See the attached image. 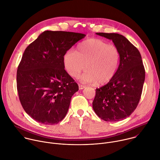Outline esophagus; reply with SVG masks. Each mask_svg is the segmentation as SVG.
I'll use <instances>...</instances> for the list:
<instances>
[{"mask_svg": "<svg viewBox=\"0 0 160 160\" xmlns=\"http://www.w3.org/2000/svg\"><path fill=\"white\" fill-rule=\"evenodd\" d=\"M78 87H79V89L80 90H82V89H83V88H85V86L84 85H81V84H79L78 85Z\"/></svg>", "mask_w": 160, "mask_h": 160, "instance_id": "esophagus-1", "label": "esophagus"}]
</instances>
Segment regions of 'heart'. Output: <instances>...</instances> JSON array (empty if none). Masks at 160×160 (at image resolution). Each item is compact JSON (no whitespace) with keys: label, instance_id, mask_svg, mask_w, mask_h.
Masks as SVG:
<instances>
[{"label":"heart","instance_id":"obj_1","mask_svg":"<svg viewBox=\"0 0 160 160\" xmlns=\"http://www.w3.org/2000/svg\"><path fill=\"white\" fill-rule=\"evenodd\" d=\"M66 70L71 77H81L84 83L104 85L116 74L120 52L115 45L99 38L87 39L79 43L75 52H68L63 58Z\"/></svg>","mask_w":160,"mask_h":160}]
</instances>
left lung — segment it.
<instances>
[{
    "mask_svg": "<svg viewBox=\"0 0 160 160\" xmlns=\"http://www.w3.org/2000/svg\"><path fill=\"white\" fill-rule=\"evenodd\" d=\"M111 40L120 52V64L114 77L96 89L92 102L96 115L106 122L128 117L138 106L145 80L141 55L134 45L118 33H96Z\"/></svg>",
    "mask_w": 160,
    "mask_h": 160,
    "instance_id": "obj_1",
    "label": "left lung"
}]
</instances>
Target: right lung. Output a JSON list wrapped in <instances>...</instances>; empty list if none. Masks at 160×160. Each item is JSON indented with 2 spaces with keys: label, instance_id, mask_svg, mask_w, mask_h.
<instances>
[{
  "label": "right lung",
  "instance_id": "obj_1",
  "mask_svg": "<svg viewBox=\"0 0 160 160\" xmlns=\"http://www.w3.org/2000/svg\"><path fill=\"white\" fill-rule=\"evenodd\" d=\"M85 34L45 31L26 48L17 70V89L25 112L44 125L65 117L78 85L64 70L63 58Z\"/></svg>",
  "mask_w": 160,
  "mask_h": 160
}]
</instances>
